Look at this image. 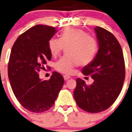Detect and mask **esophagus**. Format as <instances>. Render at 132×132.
Segmentation results:
<instances>
[{
	"mask_svg": "<svg viewBox=\"0 0 132 132\" xmlns=\"http://www.w3.org/2000/svg\"><path fill=\"white\" fill-rule=\"evenodd\" d=\"M71 78V77H70V76H68V75H64V78L65 80H67L69 79V78Z\"/></svg>",
	"mask_w": 132,
	"mask_h": 132,
	"instance_id": "34e87169",
	"label": "esophagus"
}]
</instances>
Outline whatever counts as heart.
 <instances>
[{
	"instance_id": "obj_1",
	"label": "heart",
	"mask_w": 132,
	"mask_h": 132,
	"mask_svg": "<svg viewBox=\"0 0 132 132\" xmlns=\"http://www.w3.org/2000/svg\"><path fill=\"white\" fill-rule=\"evenodd\" d=\"M68 56H63L55 63L57 71L70 74L76 66H86L95 59L98 51L96 39L88 35L87 32L77 28H67L60 35V39L52 37L48 42L52 56H56L64 47Z\"/></svg>"
}]
</instances>
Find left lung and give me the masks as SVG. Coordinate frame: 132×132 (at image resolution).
<instances>
[{
	"instance_id": "8db88e82",
	"label": "left lung",
	"mask_w": 132,
	"mask_h": 132,
	"mask_svg": "<svg viewBox=\"0 0 132 132\" xmlns=\"http://www.w3.org/2000/svg\"><path fill=\"white\" fill-rule=\"evenodd\" d=\"M98 39L97 56L82 69L86 76L90 75L94 82L87 85L77 78L74 97L82 110L91 113L107 109L116 101L125 80V62L121 47L116 37L100 27L95 28Z\"/></svg>"
}]
</instances>
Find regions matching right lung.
Listing matches in <instances>:
<instances>
[{
    "label": "right lung",
    "instance_id": "obj_1",
    "mask_svg": "<svg viewBox=\"0 0 132 132\" xmlns=\"http://www.w3.org/2000/svg\"><path fill=\"white\" fill-rule=\"evenodd\" d=\"M56 33L53 27L35 25L20 35L12 47L8 64L10 84L20 104L31 112L50 109L64 83L62 75L57 72H53L47 80L39 77L52 58L48 42Z\"/></svg>",
    "mask_w": 132,
    "mask_h": 132
}]
</instances>
